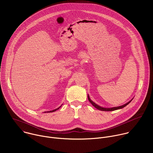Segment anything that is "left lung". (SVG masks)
I'll use <instances>...</instances> for the list:
<instances>
[{"mask_svg":"<svg viewBox=\"0 0 153 153\" xmlns=\"http://www.w3.org/2000/svg\"><path fill=\"white\" fill-rule=\"evenodd\" d=\"M88 99L89 102L92 104V105H93V106H94L96 109H99V110H100V111H115V110H117V109H121V108L125 107L126 105H127L133 100V99H131L130 101H129V102H127V103H126V104H124V105H122V106H120L114 107V108H105L100 107V106H99V105H96L95 103H94V102L90 99V98L89 97V96H88Z\"/></svg>","mask_w":153,"mask_h":153,"instance_id":"1","label":"left lung"}]
</instances>
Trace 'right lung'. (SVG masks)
Returning <instances> with one entry per match:
<instances>
[{
	"instance_id": "1",
	"label": "right lung",
	"mask_w": 153,
	"mask_h": 153,
	"mask_svg": "<svg viewBox=\"0 0 153 153\" xmlns=\"http://www.w3.org/2000/svg\"><path fill=\"white\" fill-rule=\"evenodd\" d=\"M61 106H60L59 108H57V109H54V110H53V111H48V112H54V111H56V110L59 109Z\"/></svg>"
}]
</instances>
